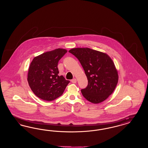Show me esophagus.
<instances>
[{
	"instance_id": "esophagus-1",
	"label": "esophagus",
	"mask_w": 148,
	"mask_h": 148,
	"mask_svg": "<svg viewBox=\"0 0 148 148\" xmlns=\"http://www.w3.org/2000/svg\"><path fill=\"white\" fill-rule=\"evenodd\" d=\"M76 81H77V80H76V79L75 78L72 79V80H71V82H72V83H74V84L76 83Z\"/></svg>"
}]
</instances>
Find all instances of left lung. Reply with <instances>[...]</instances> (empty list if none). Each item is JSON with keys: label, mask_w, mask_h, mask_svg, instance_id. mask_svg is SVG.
<instances>
[{"label": "left lung", "mask_w": 148, "mask_h": 148, "mask_svg": "<svg viewBox=\"0 0 148 148\" xmlns=\"http://www.w3.org/2000/svg\"><path fill=\"white\" fill-rule=\"evenodd\" d=\"M69 52L79 60L88 79L82 95L93 103H100L112 94L118 81L114 63L108 54L88 48H75Z\"/></svg>", "instance_id": "obj_1"}]
</instances>
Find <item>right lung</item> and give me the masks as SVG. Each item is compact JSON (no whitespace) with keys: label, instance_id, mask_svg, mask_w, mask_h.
<instances>
[{"label":"right lung","instance_id":"right-lung-1","mask_svg":"<svg viewBox=\"0 0 148 148\" xmlns=\"http://www.w3.org/2000/svg\"><path fill=\"white\" fill-rule=\"evenodd\" d=\"M67 52L62 48L47 51L35 57L28 70L27 80L39 98L52 101L63 94L69 81L58 75L59 60Z\"/></svg>","mask_w":148,"mask_h":148}]
</instances>
